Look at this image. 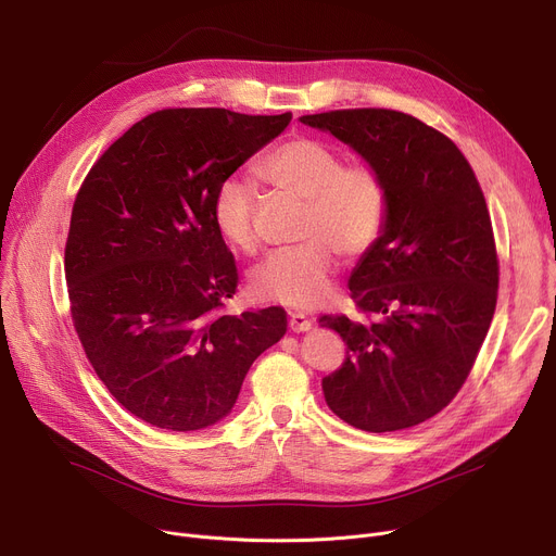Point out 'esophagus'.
Here are the masks:
<instances>
[{
  "instance_id": "obj_1",
  "label": "esophagus",
  "mask_w": 556,
  "mask_h": 556,
  "mask_svg": "<svg viewBox=\"0 0 556 556\" xmlns=\"http://www.w3.org/2000/svg\"><path fill=\"white\" fill-rule=\"evenodd\" d=\"M311 327H313V319L311 317H306L304 313H290V317H288V329L290 331H293V333H304Z\"/></svg>"
}]
</instances>
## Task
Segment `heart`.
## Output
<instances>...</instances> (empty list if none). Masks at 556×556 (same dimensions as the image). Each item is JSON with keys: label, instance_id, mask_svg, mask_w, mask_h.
I'll list each match as a JSON object with an SVG mask.
<instances>
[{"label": "heart", "instance_id": "b5f03b06", "mask_svg": "<svg viewBox=\"0 0 556 556\" xmlns=\"http://www.w3.org/2000/svg\"><path fill=\"white\" fill-rule=\"evenodd\" d=\"M261 178L306 202L300 245L273 252L252 273L254 295L290 308L323 302L338 268V254L356 261L383 237L390 210L386 178L371 164H344L327 143L295 137L261 160ZM220 237L241 254H256L254 189L227 178L214 198Z\"/></svg>", "mask_w": 556, "mask_h": 556}]
</instances>
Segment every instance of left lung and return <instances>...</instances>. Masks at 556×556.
<instances>
[{
    "mask_svg": "<svg viewBox=\"0 0 556 556\" xmlns=\"http://www.w3.org/2000/svg\"><path fill=\"white\" fill-rule=\"evenodd\" d=\"M381 170L383 237L349 279L367 317L323 315L346 342L323 381L331 410L367 432L413 428L457 396L498 302L501 263L486 200L457 146L417 116L386 108L306 114Z\"/></svg>",
    "mask_w": 556,
    "mask_h": 556,
    "instance_id": "8db88e82",
    "label": "left lung"
}]
</instances>
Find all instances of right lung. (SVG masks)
Wrapping results in <instances>:
<instances>
[{"label": "right lung", "instance_id": "add662e5", "mask_svg": "<svg viewBox=\"0 0 556 556\" xmlns=\"http://www.w3.org/2000/svg\"><path fill=\"white\" fill-rule=\"evenodd\" d=\"M293 114L166 108L94 162L65 243L72 323L110 394L164 430L223 419L288 329L268 306L220 315L239 270L214 223L218 187Z\"/></svg>", "mask_w": 556, "mask_h": 556}]
</instances>
